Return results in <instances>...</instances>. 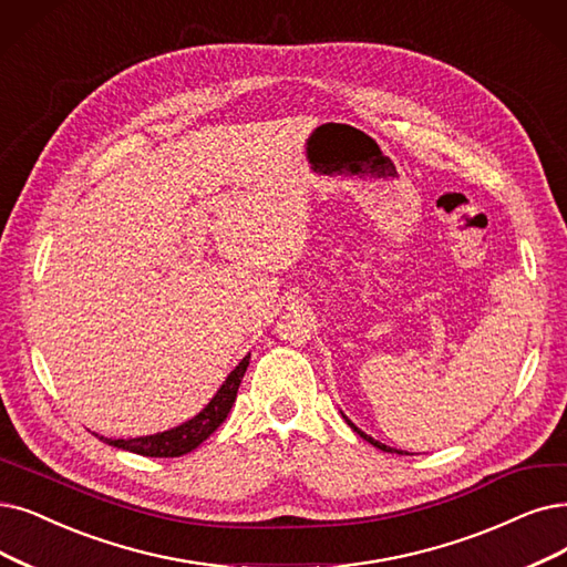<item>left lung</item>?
<instances>
[{
    "label": "left lung",
    "mask_w": 567,
    "mask_h": 567,
    "mask_svg": "<svg viewBox=\"0 0 567 567\" xmlns=\"http://www.w3.org/2000/svg\"><path fill=\"white\" fill-rule=\"evenodd\" d=\"M342 416H344V421H347V423H349V425L353 427V433H358V435H360L362 440H365V442H370L372 446H377V449H381V451H389V454H406V451H400V449H391V446H386V444H381V442H377V440H374V437H370L368 433H362V430H360V427H358V425H355L353 421H349V416H347L344 412H342Z\"/></svg>",
    "instance_id": "1"
}]
</instances>
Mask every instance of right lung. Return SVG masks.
I'll use <instances>...</instances> for the list:
<instances>
[{"label": "right lung", "instance_id": "obj_1", "mask_svg": "<svg viewBox=\"0 0 567 567\" xmlns=\"http://www.w3.org/2000/svg\"><path fill=\"white\" fill-rule=\"evenodd\" d=\"M248 358H251V353L244 355L239 365L228 377H225L223 386L205 404V410L195 414L193 419H188L186 423L174 425V427L165 430V433H155V435H146V437H130V440H111V437H102V435H97V437L109 446L132 451V454L148 456V458H176V456L188 454V451L197 449L202 442H205L214 433V430L225 421V416L230 414L233 404L237 400L239 383L248 368Z\"/></svg>", "mask_w": 567, "mask_h": 567}]
</instances>
